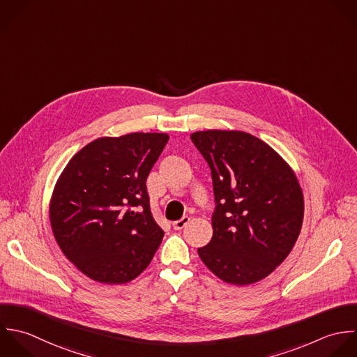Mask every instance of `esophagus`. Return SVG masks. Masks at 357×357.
<instances>
[{"label": "esophagus", "instance_id": "esophagus-1", "mask_svg": "<svg viewBox=\"0 0 357 357\" xmlns=\"http://www.w3.org/2000/svg\"><path fill=\"white\" fill-rule=\"evenodd\" d=\"M189 222H190V217L183 215L181 220L172 222V227H174V229H183Z\"/></svg>", "mask_w": 357, "mask_h": 357}]
</instances>
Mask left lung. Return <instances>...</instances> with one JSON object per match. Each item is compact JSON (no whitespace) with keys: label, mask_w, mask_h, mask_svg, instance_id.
Wrapping results in <instances>:
<instances>
[{"label":"left lung","mask_w":357,"mask_h":357,"mask_svg":"<svg viewBox=\"0 0 357 357\" xmlns=\"http://www.w3.org/2000/svg\"><path fill=\"white\" fill-rule=\"evenodd\" d=\"M211 169L213 238L199 248L220 280L255 284L291 253L303 222V193L295 172L259 137L241 130L190 135Z\"/></svg>","instance_id":"1"}]
</instances>
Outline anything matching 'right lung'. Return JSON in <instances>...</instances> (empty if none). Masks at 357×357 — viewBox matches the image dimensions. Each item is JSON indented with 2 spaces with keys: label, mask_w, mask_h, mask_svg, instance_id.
<instances>
[{
  "label": "right lung",
  "mask_w": 357,
  "mask_h": 357,
  "mask_svg": "<svg viewBox=\"0 0 357 357\" xmlns=\"http://www.w3.org/2000/svg\"><path fill=\"white\" fill-rule=\"evenodd\" d=\"M165 133L100 137L66 164L52 192L50 222L62 253L89 278L126 284L150 264L164 231L146 188Z\"/></svg>",
  "instance_id": "obj_1"
}]
</instances>
